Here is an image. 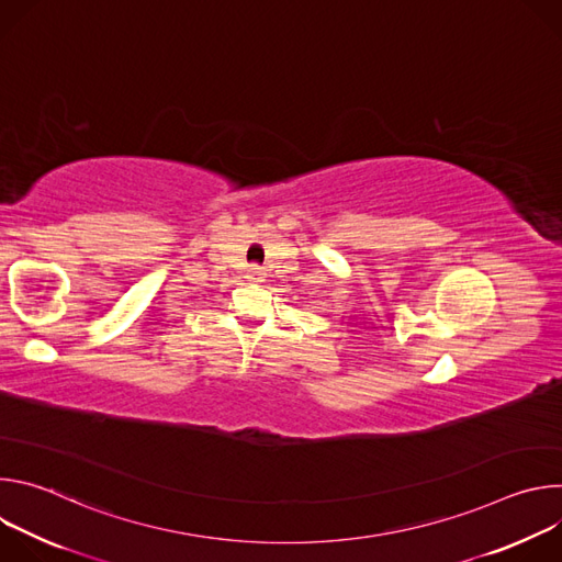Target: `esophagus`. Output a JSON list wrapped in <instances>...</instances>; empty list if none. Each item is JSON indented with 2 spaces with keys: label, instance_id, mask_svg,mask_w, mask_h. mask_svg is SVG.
<instances>
[{
  "label": "esophagus",
  "instance_id": "34e87169",
  "mask_svg": "<svg viewBox=\"0 0 562 562\" xmlns=\"http://www.w3.org/2000/svg\"><path fill=\"white\" fill-rule=\"evenodd\" d=\"M249 273H251L249 278H251V280H256V282H262V280H265V276H267V273H265V269H262V267H258V265H251Z\"/></svg>",
  "mask_w": 562,
  "mask_h": 562
}]
</instances>
